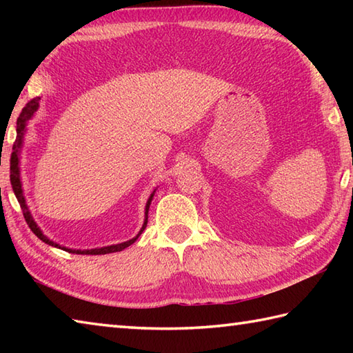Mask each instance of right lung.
Segmentation results:
<instances>
[{
  "mask_svg": "<svg viewBox=\"0 0 353 353\" xmlns=\"http://www.w3.org/2000/svg\"><path fill=\"white\" fill-rule=\"evenodd\" d=\"M39 97H36V99L30 100L26 108L21 110V114L17 119V139H14L13 142V152H12V156H10V183H12V188H13V192L14 196H17L19 205H21V209H22V214H24V219L28 224V228L32 229L33 234L41 239V241L47 243L50 245H54V247H59V249H62L65 252H70V253H79V254H106V253H114V252H121L123 249H125V247H129L130 244H133L137 239L139 238V235L142 234V230L145 229L147 226V221H148V208H150V203H152V199L154 196V192L150 196L148 201H147V206H145V221L144 224H142V228L139 230V234L129 239V241L125 243H121V244H115V245H108V247H101V249H91V250H71V249H66V247H61L56 243L50 241V239L45 236L41 229L37 228V224L33 221L32 219V214L28 212V208L26 205V199H24V194H22V185H21V179H19V148L22 145V137H24V132H26V124L30 118L33 117L34 112L37 110V108H39Z\"/></svg>",
  "mask_w": 353,
  "mask_h": 353,
  "instance_id": "1",
  "label": "right lung"
}]
</instances>
